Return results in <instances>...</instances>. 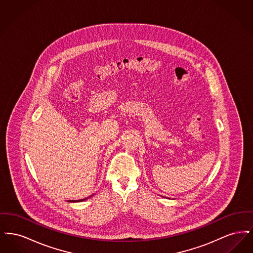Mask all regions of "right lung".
I'll return each mask as SVG.
<instances>
[{
    "label": "right lung",
    "instance_id": "obj_1",
    "mask_svg": "<svg viewBox=\"0 0 253 253\" xmlns=\"http://www.w3.org/2000/svg\"><path fill=\"white\" fill-rule=\"evenodd\" d=\"M85 199H82V200H70V202H80V201H84Z\"/></svg>",
    "mask_w": 253,
    "mask_h": 253
}]
</instances>
